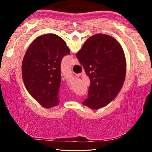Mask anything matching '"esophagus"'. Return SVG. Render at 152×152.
<instances>
[{"instance_id": "1", "label": "esophagus", "mask_w": 152, "mask_h": 152, "mask_svg": "<svg viewBox=\"0 0 152 152\" xmlns=\"http://www.w3.org/2000/svg\"><path fill=\"white\" fill-rule=\"evenodd\" d=\"M77 63H76V61L75 59H73V61H72V65H76Z\"/></svg>"}]
</instances>
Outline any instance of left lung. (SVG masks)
I'll return each mask as SVG.
<instances>
[{"mask_svg":"<svg viewBox=\"0 0 152 152\" xmlns=\"http://www.w3.org/2000/svg\"><path fill=\"white\" fill-rule=\"evenodd\" d=\"M70 53L65 41L56 34L39 36L26 50L22 61V78L25 88L45 108L59 103L61 63Z\"/></svg>","mask_w":152,"mask_h":152,"instance_id":"1","label":"left lung"}]
</instances>
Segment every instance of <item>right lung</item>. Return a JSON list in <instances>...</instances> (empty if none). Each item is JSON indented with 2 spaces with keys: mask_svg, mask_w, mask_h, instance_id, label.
<instances>
[{
  "mask_svg": "<svg viewBox=\"0 0 152 152\" xmlns=\"http://www.w3.org/2000/svg\"><path fill=\"white\" fill-rule=\"evenodd\" d=\"M76 57L91 82L88 98L82 104L93 110L106 107L125 80L126 60L121 44L111 36L96 34L86 41Z\"/></svg>",
  "mask_w": 152,
  "mask_h": 152,
  "instance_id": "right-lung-1",
  "label": "right lung"
}]
</instances>
